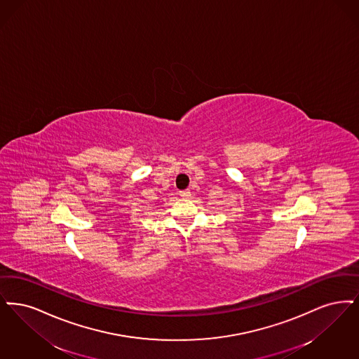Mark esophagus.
<instances>
[{
	"label": "esophagus",
	"instance_id": "obj_1",
	"mask_svg": "<svg viewBox=\"0 0 359 359\" xmlns=\"http://www.w3.org/2000/svg\"><path fill=\"white\" fill-rule=\"evenodd\" d=\"M180 196L184 197V198H189V197L191 196V193H190V190H181V191H180Z\"/></svg>",
	"mask_w": 359,
	"mask_h": 359
}]
</instances>
